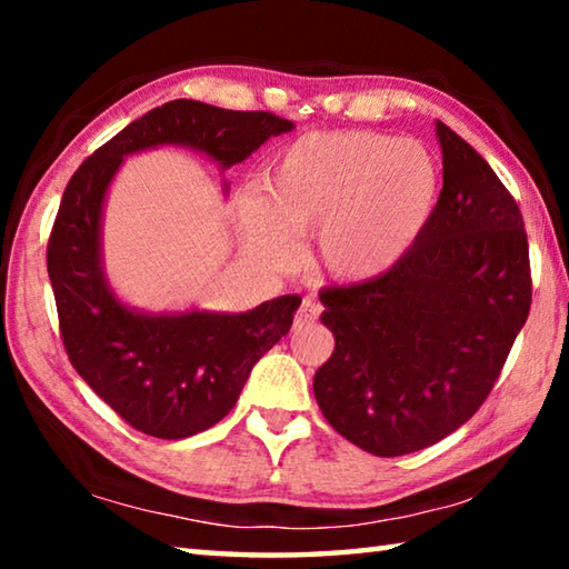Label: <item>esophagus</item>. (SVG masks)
<instances>
[{"label":"esophagus","instance_id":"34e87169","mask_svg":"<svg viewBox=\"0 0 569 569\" xmlns=\"http://www.w3.org/2000/svg\"><path fill=\"white\" fill-rule=\"evenodd\" d=\"M319 313H321L319 303L311 301V298H303L301 308H298V311H296V321H293L296 329H306V326L316 323V321H319Z\"/></svg>","mask_w":569,"mask_h":569}]
</instances>
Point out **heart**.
<instances>
[{
    "label": "heart",
    "mask_w": 569,
    "mask_h": 569,
    "mask_svg": "<svg viewBox=\"0 0 569 569\" xmlns=\"http://www.w3.org/2000/svg\"><path fill=\"white\" fill-rule=\"evenodd\" d=\"M439 196V168L417 140L373 130L308 132L278 152L263 196H248L240 220L273 261L293 253V233H316V256L339 281H373L397 268Z\"/></svg>",
    "instance_id": "b5f03b06"
}]
</instances>
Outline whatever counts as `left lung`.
<instances>
[{
  "label": "left lung",
  "mask_w": 569,
  "mask_h": 569,
  "mask_svg": "<svg viewBox=\"0 0 569 569\" xmlns=\"http://www.w3.org/2000/svg\"><path fill=\"white\" fill-rule=\"evenodd\" d=\"M445 188L403 261L319 293L333 353L313 377L326 421L377 457L437 445L475 417L532 303L525 220L487 160L437 122Z\"/></svg>",
  "instance_id": "left-lung-1"
}]
</instances>
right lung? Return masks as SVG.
<instances>
[{"mask_svg":"<svg viewBox=\"0 0 569 569\" xmlns=\"http://www.w3.org/2000/svg\"><path fill=\"white\" fill-rule=\"evenodd\" d=\"M291 130L293 122L273 112L172 100L120 130L67 182L47 243L64 351L88 387L142 435L186 439L223 419L256 361L291 331L301 298H273L248 313L148 316L122 306L100 263L110 180L122 158L138 150L176 142L230 168Z\"/></svg>","mask_w":569,"mask_h":569,"instance_id":"add662e5","label":"right lung"}]
</instances>
